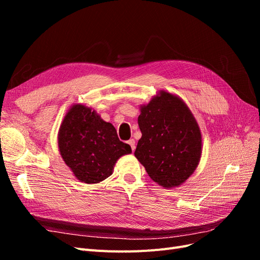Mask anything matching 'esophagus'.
<instances>
[{
	"label": "esophagus",
	"mask_w": 260,
	"mask_h": 260,
	"mask_svg": "<svg viewBox=\"0 0 260 260\" xmlns=\"http://www.w3.org/2000/svg\"><path fill=\"white\" fill-rule=\"evenodd\" d=\"M128 144L131 146L132 151H135V149H136V141L133 140V139H130V140L128 141Z\"/></svg>",
	"instance_id": "esophagus-1"
}]
</instances>
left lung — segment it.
Here are the masks:
<instances>
[{"mask_svg": "<svg viewBox=\"0 0 260 260\" xmlns=\"http://www.w3.org/2000/svg\"><path fill=\"white\" fill-rule=\"evenodd\" d=\"M142 137L135 156L154 182L165 188L183 184L202 157V133L190 108L176 94L165 90L140 106Z\"/></svg>", "mask_w": 260, "mask_h": 260, "instance_id": "obj_1", "label": "left lung"}]
</instances>
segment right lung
<instances>
[{
  "label": "right lung",
  "mask_w": 260,
  "mask_h": 260,
  "mask_svg": "<svg viewBox=\"0 0 260 260\" xmlns=\"http://www.w3.org/2000/svg\"><path fill=\"white\" fill-rule=\"evenodd\" d=\"M57 141L62 160L76 179L88 184L112 176L117 160L132 152L118 139L111 122L81 103L70 106L62 118Z\"/></svg>",
  "instance_id": "1"
}]
</instances>
